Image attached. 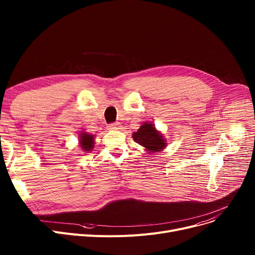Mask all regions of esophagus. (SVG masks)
<instances>
[{
	"label": "esophagus",
	"instance_id": "obj_1",
	"mask_svg": "<svg viewBox=\"0 0 255 255\" xmlns=\"http://www.w3.org/2000/svg\"><path fill=\"white\" fill-rule=\"evenodd\" d=\"M109 129L111 130H118V129H121V124L119 122H115V123H112L109 125Z\"/></svg>",
	"mask_w": 255,
	"mask_h": 255
}]
</instances>
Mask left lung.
<instances>
[{"label": "left lung", "mask_w": 255, "mask_h": 255, "mask_svg": "<svg viewBox=\"0 0 255 255\" xmlns=\"http://www.w3.org/2000/svg\"><path fill=\"white\" fill-rule=\"evenodd\" d=\"M132 137L135 142L142 145L146 152L162 151L167 145L163 135L156 130L155 125L148 122H144L136 132H133Z\"/></svg>", "instance_id": "1"}]
</instances>
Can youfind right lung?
Instances as JSON below:
<instances>
[{
	"label": "right lung",
	"mask_w": 255,
	"mask_h": 255,
	"mask_svg": "<svg viewBox=\"0 0 255 255\" xmlns=\"http://www.w3.org/2000/svg\"><path fill=\"white\" fill-rule=\"evenodd\" d=\"M79 146L84 152H90L94 148V135L88 132H82L79 134Z\"/></svg>",
	"instance_id": "right-lung-1"
}]
</instances>
